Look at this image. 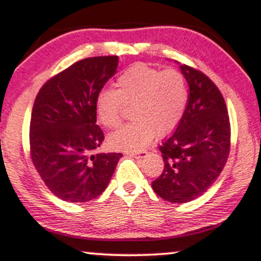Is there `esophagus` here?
Listing matches in <instances>:
<instances>
[{"label": "esophagus", "instance_id": "34e87169", "mask_svg": "<svg viewBox=\"0 0 261 261\" xmlns=\"http://www.w3.org/2000/svg\"><path fill=\"white\" fill-rule=\"evenodd\" d=\"M127 154H130V156H135V157H139V159H144V157L147 154L146 151H141V152H134V151H128V152H126Z\"/></svg>", "mask_w": 261, "mask_h": 261}]
</instances>
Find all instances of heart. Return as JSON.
Here are the masks:
<instances>
[{
  "label": "heart",
  "instance_id": "1",
  "mask_svg": "<svg viewBox=\"0 0 261 261\" xmlns=\"http://www.w3.org/2000/svg\"><path fill=\"white\" fill-rule=\"evenodd\" d=\"M187 100V83L181 71L136 63L117 78L116 90L100 91L95 110L100 124L115 128L121 124L125 107H133L134 121L111 134L109 144L117 150H141L154 135L165 136L178 126Z\"/></svg>",
  "mask_w": 261,
  "mask_h": 261
}]
</instances>
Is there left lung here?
Masks as SVG:
<instances>
[{
    "label": "left lung",
    "instance_id": "8db88e82",
    "mask_svg": "<svg viewBox=\"0 0 261 261\" xmlns=\"http://www.w3.org/2000/svg\"><path fill=\"white\" fill-rule=\"evenodd\" d=\"M190 87L187 107L172 136L160 146L165 167L152 182L172 203L198 198L216 182L230 151V121L224 98L202 71L181 65Z\"/></svg>",
    "mask_w": 261,
    "mask_h": 261
}]
</instances>
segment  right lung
Returning a JSON list of instances; mask_svg holds the SVG:
<instances>
[{"instance_id": "obj_1", "label": "right lung", "mask_w": 261, "mask_h": 261, "mask_svg": "<svg viewBox=\"0 0 261 261\" xmlns=\"http://www.w3.org/2000/svg\"><path fill=\"white\" fill-rule=\"evenodd\" d=\"M116 56L74 63L45 83L34 100L30 152L37 172L54 196L83 203L100 196L121 153H94L104 141L95 100L116 73Z\"/></svg>"}]
</instances>
